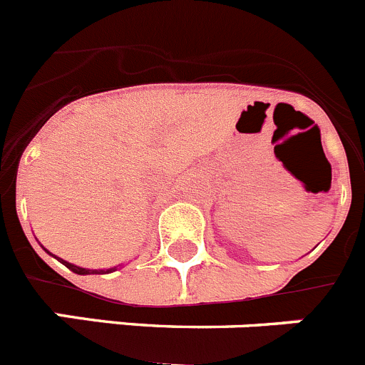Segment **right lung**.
I'll return each instance as SVG.
<instances>
[{"mask_svg": "<svg viewBox=\"0 0 365 365\" xmlns=\"http://www.w3.org/2000/svg\"><path fill=\"white\" fill-rule=\"evenodd\" d=\"M45 251H47V249H45ZM47 252H48V251H47ZM48 255H51V252H48ZM58 260H60L61 264L65 265V267H68V269H71L72 272H76V274H94V272H100V274H103V272H113V271H116V267H113V269H100V271H96V269H85V267H78V265H74V264H68V262L61 260V258H58Z\"/></svg>", "mask_w": 365, "mask_h": 365, "instance_id": "1", "label": "right lung"}]
</instances>
